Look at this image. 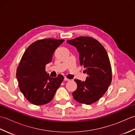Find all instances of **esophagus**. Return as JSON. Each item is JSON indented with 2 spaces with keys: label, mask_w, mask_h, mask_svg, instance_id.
<instances>
[{
  "label": "esophagus",
  "mask_w": 135,
  "mask_h": 135,
  "mask_svg": "<svg viewBox=\"0 0 135 135\" xmlns=\"http://www.w3.org/2000/svg\"><path fill=\"white\" fill-rule=\"evenodd\" d=\"M64 81H70V79H68V78H66V77H65V78H64Z\"/></svg>",
  "instance_id": "34e87169"
}]
</instances>
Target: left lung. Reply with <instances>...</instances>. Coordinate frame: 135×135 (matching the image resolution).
I'll return each instance as SVG.
<instances>
[{"instance_id": "obj_1", "label": "left lung", "mask_w": 135, "mask_h": 135, "mask_svg": "<svg viewBox=\"0 0 135 135\" xmlns=\"http://www.w3.org/2000/svg\"><path fill=\"white\" fill-rule=\"evenodd\" d=\"M67 42L76 48L80 64L86 68L88 74L85 81L74 80L77 89L73 91V97L82 104H93L104 95L111 83V66L107 51L91 37L79 36Z\"/></svg>"}]
</instances>
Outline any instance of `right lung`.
Wrapping results in <instances>:
<instances>
[{
  "instance_id": "add662e5",
  "label": "right lung",
  "mask_w": 135,
  "mask_h": 135,
  "mask_svg": "<svg viewBox=\"0 0 135 135\" xmlns=\"http://www.w3.org/2000/svg\"><path fill=\"white\" fill-rule=\"evenodd\" d=\"M64 41L51 38L38 40L30 45L22 55L16 76L20 91L32 104L49 103L64 79L62 75L51 78L45 71L54 51Z\"/></svg>"
}]
</instances>
